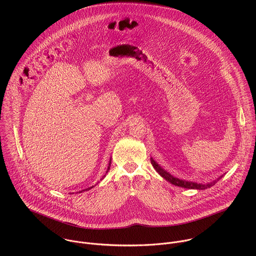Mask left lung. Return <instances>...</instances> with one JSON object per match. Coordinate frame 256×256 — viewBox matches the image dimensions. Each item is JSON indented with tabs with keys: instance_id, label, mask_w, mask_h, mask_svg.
<instances>
[{
	"instance_id": "left-lung-1",
	"label": "left lung",
	"mask_w": 256,
	"mask_h": 256,
	"mask_svg": "<svg viewBox=\"0 0 256 256\" xmlns=\"http://www.w3.org/2000/svg\"><path fill=\"white\" fill-rule=\"evenodd\" d=\"M151 163L153 165V167L156 169V171L167 181H169L170 184H174L175 186H180V188H188V190H206L210 186H212L216 181L220 180L224 175L218 177L216 180H214L210 184H196V182H192V181H186V180H182L179 178H176L174 176H172L171 174H169L167 171H165L164 169H162L152 158H151Z\"/></svg>"
}]
</instances>
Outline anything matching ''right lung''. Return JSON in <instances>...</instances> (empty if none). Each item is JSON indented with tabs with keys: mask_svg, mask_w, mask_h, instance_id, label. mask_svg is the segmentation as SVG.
Here are the masks:
<instances>
[{
	"mask_svg": "<svg viewBox=\"0 0 256 256\" xmlns=\"http://www.w3.org/2000/svg\"><path fill=\"white\" fill-rule=\"evenodd\" d=\"M110 163H112V160H110V162H109V165H108V167H107V171H106V173L108 172V170L110 169ZM93 186H91V188H86V190H91Z\"/></svg>",
	"mask_w": 256,
	"mask_h": 256,
	"instance_id": "1",
	"label": "right lung"
}]
</instances>
